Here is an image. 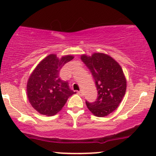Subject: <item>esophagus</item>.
Masks as SVG:
<instances>
[{
  "mask_svg": "<svg viewBox=\"0 0 156 156\" xmlns=\"http://www.w3.org/2000/svg\"><path fill=\"white\" fill-rule=\"evenodd\" d=\"M77 93H78L80 95H81V96H83V91H82V90H81V91H78Z\"/></svg>",
  "mask_w": 156,
  "mask_h": 156,
  "instance_id": "obj_1",
  "label": "esophagus"
}]
</instances>
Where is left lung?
<instances>
[{
	"label": "left lung",
	"mask_w": 156,
	"mask_h": 156,
	"mask_svg": "<svg viewBox=\"0 0 156 156\" xmlns=\"http://www.w3.org/2000/svg\"><path fill=\"white\" fill-rule=\"evenodd\" d=\"M81 59L91 71L98 90V98L93 103L86 100L87 107L95 116H107L118 108L125 95L126 81L123 70L114 58L104 53L83 55Z\"/></svg>",
	"instance_id": "1"
}]
</instances>
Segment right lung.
Wrapping results in <instances>:
<instances>
[{
    "instance_id": "right-lung-1",
    "label": "right lung",
    "mask_w": 156,
    "mask_h": 156,
    "mask_svg": "<svg viewBox=\"0 0 156 156\" xmlns=\"http://www.w3.org/2000/svg\"><path fill=\"white\" fill-rule=\"evenodd\" d=\"M73 58L72 56H66L58 59L55 54H51L31 73L27 85V97L32 106L41 115H56L68 98L75 94L70 89L68 82L58 76L63 65Z\"/></svg>"
}]
</instances>
